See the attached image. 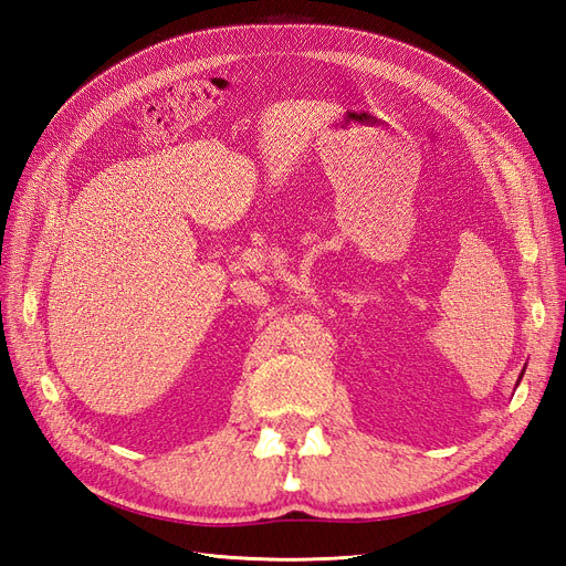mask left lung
Returning <instances> with one entry per match:
<instances>
[{"mask_svg": "<svg viewBox=\"0 0 566 566\" xmlns=\"http://www.w3.org/2000/svg\"><path fill=\"white\" fill-rule=\"evenodd\" d=\"M524 375V373H522ZM522 375H520V380H522ZM520 380H517V385H520Z\"/></svg>", "mask_w": 566, "mask_h": 566, "instance_id": "left-lung-1", "label": "left lung"}]
</instances>
